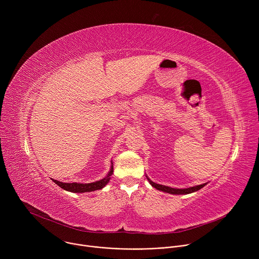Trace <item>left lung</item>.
Returning <instances> with one entry per match:
<instances>
[{
	"label": "left lung",
	"mask_w": 259,
	"mask_h": 259,
	"mask_svg": "<svg viewBox=\"0 0 259 259\" xmlns=\"http://www.w3.org/2000/svg\"><path fill=\"white\" fill-rule=\"evenodd\" d=\"M149 179V178H147ZM150 183L152 184V186L154 188H156L157 190L159 191H162V192H165V193H169V194H173V195H187V194H191V193H194V192H197L199 190H201L202 188L205 187V184H200V186H196V187H192V188H188V189H172V188H169V187H165V186H161V184H157L155 182H153L152 180H150Z\"/></svg>",
	"instance_id": "8db88e82"
}]
</instances>
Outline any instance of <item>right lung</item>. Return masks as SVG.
Returning <instances> with one entry per match:
<instances>
[{
	"instance_id": "right-lung-1",
	"label": "right lung",
	"mask_w": 259,
	"mask_h": 259,
	"mask_svg": "<svg viewBox=\"0 0 259 259\" xmlns=\"http://www.w3.org/2000/svg\"><path fill=\"white\" fill-rule=\"evenodd\" d=\"M113 174V166L110 171L108 172V174L106 175V177H104L103 179L96 181V182H92V183H77V182H72V183H63L61 181H57L55 179H52L58 187H60L61 189L71 192V193H86V192H94L97 190H101L103 187H105V184L109 181L110 179V175Z\"/></svg>"
}]
</instances>
